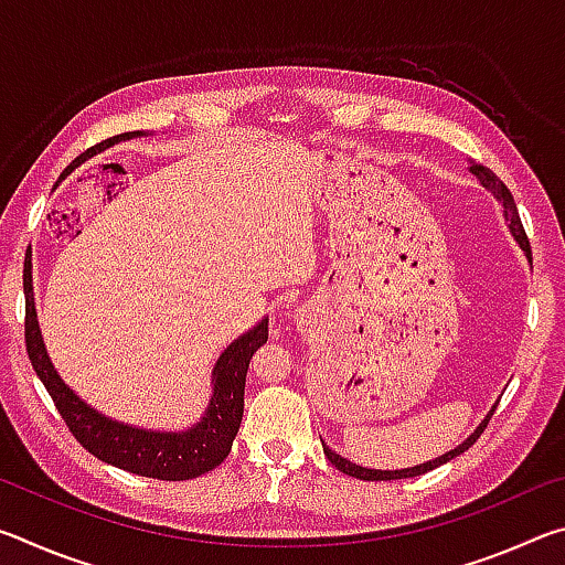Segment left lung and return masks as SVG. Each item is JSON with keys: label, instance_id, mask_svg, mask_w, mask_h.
Returning <instances> with one entry per match:
<instances>
[{"label": "left lung", "instance_id": "obj_1", "mask_svg": "<svg viewBox=\"0 0 565 565\" xmlns=\"http://www.w3.org/2000/svg\"><path fill=\"white\" fill-rule=\"evenodd\" d=\"M468 164H471L468 169H471V174H473L478 181H481V186H483V189H489L491 194L501 202V206H503V216H505V222H509V228H511L513 238H515V242H519V246L523 248V254L529 256V259H531V246H529V238H525L523 224H521V218H519V209H515V204H513L511 191L505 189L503 181H501L499 177H495L491 169H486V167H481V164H476V161H468ZM493 411H495V406L489 411V414H486V418L481 420V424L476 426V431H473L471 436H468L463 444H458L456 448H451V451H446L444 456L434 458V461H426V463H418V466H411V468H396V471H381V468H366V466H359V463L349 461V458L339 456L337 451H331V448L321 441V444H323V454H327L329 461H331L333 466H337L339 471H343L347 476L359 478V481H396V478H414V476H420V473L434 471V468L444 466V463L451 461V458H456V456H461L463 451H468V448H471V446L476 444V438L483 434V428H486V424H489V420H491Z\"/></svg>", "mask_w": 565, "mask_h": 565}]
</instances>
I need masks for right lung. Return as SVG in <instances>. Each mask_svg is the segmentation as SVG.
Returning <instances> with one entry per match:
<instances>
[{
  "label": "right lung",
  "mask_w": 565,
  "mask_h": 565,
  "mask_svg": "<svg viewBox=\"0 0 565 565\" xmlns=\"http://www.w3.org/2000/svg\"><path fill=\"white\" fill-rule=\"evenodd\" d=\"M147 137L145 131H127L111 137L102 145L92 147L79 161L102 154L119 141ZM24 294H26V319L24 339L26 353L36 371V376L50 391L52 401L60 408L62 418L70 426L76 441H79L99 461L121 468V471L159 478V481H189L224 461L232 451V444L238 434L244 416V384L248 361L254 351L264 347L269 339V317H264L254 329L234 339L218 353L212 371V398L194 426L184 431H157V428L131 426L124 420L104 416L102 411L89 406L74 391L64 384L60 371L46 353L40 321H36L34 286H32V262L24 269Z\"/></svg>",
  "instance_id": "obj_1"
}]
</instances>
